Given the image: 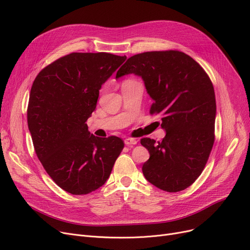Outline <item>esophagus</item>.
<instances>
[{
  "instance_id": "esophagus-1",
  "label": "esophagus",
  "mask_w": 250,
  "mask_h": 250,
  "mask_svg": "<svg viewBox=\"0 0 250 250\" xmlns=\"http://www.w3.org/2000/svg\"><path fill=\"white\" fill-rule=\"evenodd\" d=\"M137 142L138 141L136 139H133V138H126L125 140V145H127V146H129V145H136Z\"/></svg>"
}]
</instances>
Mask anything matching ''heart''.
<instances>
[{"label": "heart", "instance_id": "heart-1", "mask_svg": "<svg viewBox=\"0 0 250 250\" xmlns=\"http://www.w3.org/2000/svg\"><path fill=\"white\" fill-rule=\"evenodd\" d=\"M129 82H137V81H135V80H133V79H128V80H126V81H125L124 83H129Z\"/></svg>", "mask_w": 250, "mask_h": 250}]
</instances>
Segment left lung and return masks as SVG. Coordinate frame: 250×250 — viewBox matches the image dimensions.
I'll return each mask as SVG.
<instances>
[{
	"instance_id": "left-lung-1",
	"label": "left lung",
	"mask_w": 250,
	"mask_h": 250,
	"mask_svg": "<svg viewBox=\"0 0 250 250\" xmlns=\"http://www.w3.org/2000/svg\"><path fill=\"white\" fill-rule=\"evenodd\" d=\"M141 76L153 103L150 113L160 115L166 136L161 142L141 139L150 158L143 174L153 186L177 192L198 179L215 142L216 98L206 71L179 50L146 51L127 59L117 71Z\"/></svg>"
}]
</instances>
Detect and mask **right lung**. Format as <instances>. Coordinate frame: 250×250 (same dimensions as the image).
<instances>
[{
    "label": "right lung",
    "instance_id": "right-lung-1",
    "mask_svg": "<svg viewBox=\"0 0 250 250\" xmlns=\"http://www.w3.org/2000/svg\"><path fill=\"white\" fill-rule=\"evenodd\" d=\"M125 60L108 52H72L46 65L32 84L27 123L35 153L50 178L72 194L102 187L125 147L118 137L90 135L86 122L101 85Z\"/></svg>",
    "mask_w": 250,
    "mask_h": 250
}]
</instances>
